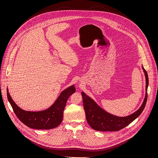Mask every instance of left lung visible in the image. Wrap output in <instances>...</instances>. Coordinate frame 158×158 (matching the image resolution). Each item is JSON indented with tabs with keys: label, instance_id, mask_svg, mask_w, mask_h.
Wrapping results in <instances>:
<instances>
[{
	"label": "left lung",
	"instance_id": "1",
	"mask_svg": "<svg viewBox=\"0 0 158 158\" xmlns=\"http://www.w3.org/2000/svg\"><path fill=\"white\" fill-rule=\"evenodd\" d=\"M146 77V94L140 107L134 113L126 117H118L106 112L92 98L83 92H81L86 118L91 127L97 131H116L126 127L143 112L147 102L149 79L147 72L142 66Z\"/></svg>",
	"mask_w": 158,
	"mask_h": 158
}]
</instances>
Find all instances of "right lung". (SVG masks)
<instances>
[{"instance_id": "right-lung-1", "label": "right lung", "mask_w": 158, "mask_h": 158, "mask_svg": "<svg viewBox=\"0 0 158 158\" xmlns=\"http://www.w3.org/2000/svg\"><path fill=\"white\" fill-rule=\"evenodd\" d=\"M75 85L63 90L53 105L40 111H29L21 109L15 104L7 88L8 99L16 117L27 127L38 129L49 130L60 125L63 117V111L69 97L75 93Z\"/></svg>"}]
</instances>
